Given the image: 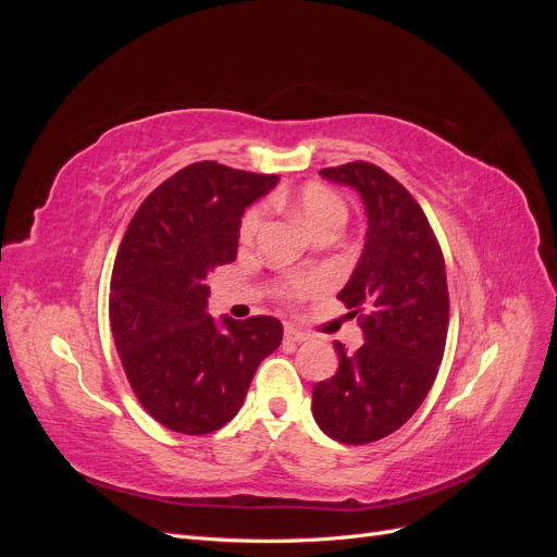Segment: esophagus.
<instances>
[{
  "mask_svg": "<svg viewBox=\"0 0 557 557\" xmlns=\"http://www.w3.org/2000/svg\"><path fill=\"white\" fill-rule=\"evenodd\" d=\"M285 342L301 344V342H307V334H305V332H299V330H297V327H293V325H285Z\"/></svg>",
  "mask_w": 557,
  "mask_h": 557,
  "instance_id": "obj_1",
  "label": "esophagus"
}]
</instances>
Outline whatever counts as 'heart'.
I'll list each match as a JSON object with an SVG mask.
<instances>
[{"instance_id": "obj_1", "label": "heart", "mask_w": 557, "mask_h": 557, "mask_svg": "<svg viewBox=\"0 0 557 557\" xmlns=\"http://www.w3.org/2000/svg\"><path fill=\"white\" fill-rule=\"evenodd\" d=\"M290 207L297 213L299 221L309 227V232L315 230L318 225L330 223V221L344 223V218H346L344 201L336 197L330 188H325V185H318V183L305 185V188H301L290 199ZM262 221H264V207L250 209L242 221V230H239L242 242L256 239V234L262 227ZM305 290H307L305 283H293L285 288V297H299Z\"/></svg>"}]
</instances>
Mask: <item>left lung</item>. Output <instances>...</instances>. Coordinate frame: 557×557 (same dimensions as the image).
Wrapping results in <instances>:
<instances>
[{"instance_id":"left-lung-1","label":"left lung","mask_w":557,"mask_h":557,"mask_svg":"<svg viewBox=\"0 0 557 557\" xmlns=\"http://www.w3.org/2000/svg\"><path fill=\"white\" fill-rule=\"evenodd\" d=\"M320 176L356 190L367 213L362 256L336 295L358 315L364 344L313 385L318 428L342 444H369L399 430L423 404L444 358L448 285L440 242L418 201L369 162Z\"/></svg>"}]
</instances>
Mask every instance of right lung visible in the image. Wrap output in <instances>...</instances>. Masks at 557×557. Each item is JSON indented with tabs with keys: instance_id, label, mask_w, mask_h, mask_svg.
<instances>
[{
	"instance_id": "1",
	"label": "right lung",
	"mask_w": 557,
	"mask_h": 557,
	"mask_svg": "<svg viewBox=\"0 0 557 557\" xmlns=\"http://www.w3.org/2000/svg\"><path fill=\"white\" fill-rule=\"evenodd\" d=\"M278 176L195 162L146 197L113 264L109 318L127 381L158 423L209 434L239 413L260 362L281 346L272 315H209L207 276L234 262L244 211Z\"/></svg>"
}]
</instances>
